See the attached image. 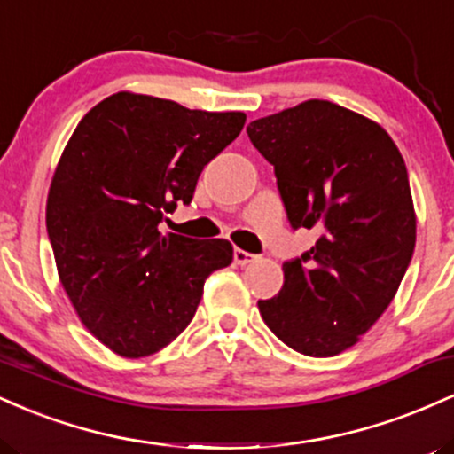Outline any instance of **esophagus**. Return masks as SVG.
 I'll list each match as a JSON object with an SVG mask.
<instances>
[{
  "mask_svg": "<svg viewBox=\"0 0 454 454\" xmlns=\"http://www.w3.org/2000/svg\"><path fill=\"white\" fill-rule=\"evenodd\" d=\"M258 256L256 254H249V252H245V249H234V262L237 264H241V267H245V264H249V262H254V260H256Z\"/></svg>",
  "mask_w": 454,
  "mask_h": 454,
  "instance_id": "obj_1",
  "label": "esophagus"
}]
</instances>
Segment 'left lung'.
Masks as SVG:
<instances>
[{
	"label": "left lung",
	"mask_w": 454,
	"mask_h": 454,
	"mask_svg": "<svg viewBox=\"0 0 454 454\" xmlns=\"http://www.w3.org/2000/svg\"><path fill=\"white\" fill-rule=\"evenodd\" d=\"M247 137L273 164L290 226L320 231L284 262V286L258 301L260 316L293 350L335 356L387 311L414 254L405 161L376 121L326 100L256 119Z\"/></svg>",
	"instance_id": "8db88e82"
}]
</instances>
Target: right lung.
Wrapping results in <instances>:
<instances>
[{
  "instance_id": "obj_1",
  "label": "right lung",
  "mask_w": 454,
  "mask_h": 454,
  "mask_svg": "<svg viewBox=\"0 0 454 454\" xmlns=\"http://www.w3.org/2000/svg\"><path fill=\"white\" fill-rule=\"evenodd\" d=\"M245 126V113L190 111L119 91L81 119L51 181L46 232L81 322L113 352L149 356L176 340L205 279L232 262L226 239L160 232L190 205L202 168Z\"/></svg>"
}]
</instances>
